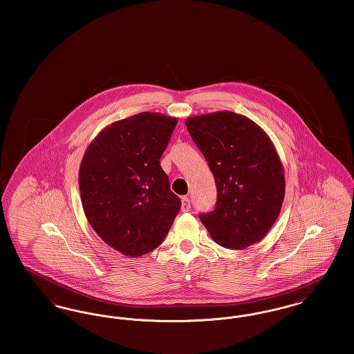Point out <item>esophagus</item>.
I'll return each instance as SVG.
<instances>
[{
	"label": "esophagus",
	"mask_w": 354,
	"mask_h": 354,
	"mask_svg": "<svg viewBox=\"0 0 354 354\" xmlns=\"http://www.w3.org/2000/svg\"><path fill=\"white\" fill-rule=\"evenodd\" d=\"M189 208H191L189 199H188L187 196L182 198V211H183V212H188V211H189Z\"/></svg>",
	"instance_id": "1"
}]
</instances>
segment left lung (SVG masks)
<instances>
[{
  "mask_svg": "<svg viewBox=\"0 0 354 354\" xmlns=\"http://www.w3.org/2000/svg\"><path fill=\"white\" fill-rule=\"evenodd\" d=\"M218 188L215 209L201 215L211 237L244 250L263 240L286 196L284 167L267 133L244 115L216 111L185 120Z\"/></svg>",
  "mask_w": 354,
  "mask_h": 354,
  "instance_id": "obj_1",
  "label": "left lung"
}]
</instances>
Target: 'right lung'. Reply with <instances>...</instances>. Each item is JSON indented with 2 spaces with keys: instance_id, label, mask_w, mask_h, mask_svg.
I'll use <instances>...</instances> for the list:
<instances>
[{
  "instance_id": "add662e5",
  "label": "right lung",
  "mask_w": 354,
  "mask_h": 354,
  "mask_svg": "<svg viewBox=\"0 0 354 354\" xmlns=\"http://www.w3.org/2000/svg\"><path fill=\"white\" fill-rule=\"evenodd\" d=\"M178 119L139 113L104 127L84 151L78 185L84 215L115 251L139 257L159 247L179 214L160 156Z\"/></svg>"
}]
</instances>
